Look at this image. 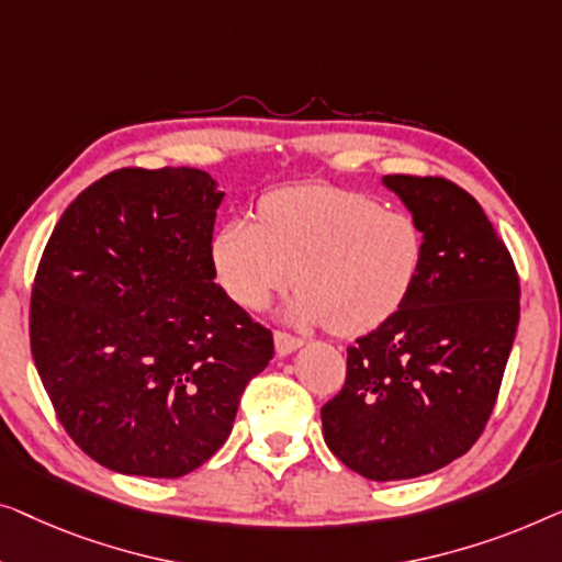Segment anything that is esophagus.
Segmentation results:
<instances>
[{
  "mask_svg": "<svg viewBox=\"0 0 562 562\" xmlns=\"http://www.w3.org/2000/svg\"><path fill=\"white\" fill-rule=\"evenodd\" d=\"M300 346H303V341H300V338H295V336L282 334V330H278V334H274V351H278L280 357H288V353L297 351Z\"/></svg>",
  "mask_w": 562,
  "mask_h": 562,
  "instance_id": "34e87169",
  "label": "esophagus"
}]
</instances>
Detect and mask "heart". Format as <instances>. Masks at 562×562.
<instances>
[{
	"instance_id": "obj_1",
	"label": "heart",
	"mask_w": 562,
	"mask_h": 562,
	"mask_svg": "<svg viewBox=\"0 0 562 562\" xmlns=\"http://www.w3.org/2000/svg\"><path fill=\"white\" fill-rule=\"evenodd\" d=\"M423 257L413 216L328 186L270 193L259 221L234 218L211 239L216 280L236 305L259 311L295 280L288 318L295 326L328 323L338 336L390 321L413 292Z\"/></svg>"
}]
</instances>
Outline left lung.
Instances as JSON below:
<instances>
[{"label":"left lung","instance_id":"8db88e82","mask_svg":"<svg viewBox=\"0 0 562 562\" xmlns=\"http://www.w3.org/2000/svg\"><path fill=\"white\" fill-rule=\"evenodd\" d=\"M425 239L405 305L349 346L321 409L338 461L371 481L425 476L484 432L519 323V278L492 221L446 178L384 176Z\"/></svg>","mask_w":562,"mask_h":562}]
</instances>
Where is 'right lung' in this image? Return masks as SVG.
Listing matches in <instances>:
<instances>
[{"label": "right lung", "mask_w": 562, "mask_h": 562, "mask_svg": "<svg viewBox=\"0 0 562 562\" xmlns=\"http://www.w3.org/2000/svg\"><path fill=\"white\" fill-rule=\"evenodd\" d=\"M224 193L195 168H122L55 224L30 346L78 448L126 476L178 479L224 446L272 334L213 282Z\"/></svg>", "instance_id": "right-lung-1"}]
</instances>
